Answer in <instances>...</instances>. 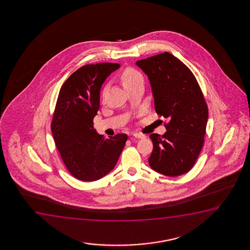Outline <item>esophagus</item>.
<instances>
[{
	"label": "esophagus",
	"mask_w": 250,
	"mask_h": 250,
	"mask_svg": "<svg viewBox=\"0 0 250 250\" xmlns=\"http://www.w3.org/2000/svg\"><path fill=\"white\" fill-rule=\"evenodd\" d=\"M132 136H133L134 137H136V138H139V139L145 138V135H144V134L137 133V132L132 133Z\"/></svg>",
	"instance_id": "obj_1"
}]
</instances>
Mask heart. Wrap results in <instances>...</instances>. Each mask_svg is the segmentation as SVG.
I'll return each instance as SVG.
<instances>
[{
  "label": "heart",
  "instance_id": "1",
  "mask_svg": "<svg viewBox=\"0 0 250 250\" xmlns=\"http://www.w3.org/2000/svg\"><path fill=\"white\" fill-rule=\"evenodd\" d=\"M139 79H143L142 75L136 70L131 68L126 69L121 76V81H122L124 87L129 85L130 83L136 82Z\"/></svg>",
  "mask_w": 250,
  "mask_h": 250
}]
</instances>
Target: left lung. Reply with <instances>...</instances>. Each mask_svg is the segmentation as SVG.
Returning a JSON list of instances; mask_svg holds the SVG:
<instances>
[{
  "instance_id": "left-lung-1",
  "label": "left lung",
  "mask_w": 250,
  "mask_h": 250,
  "mask_svg": "<svg viewBox=\"0 0 250 250\" xmlns=\"http://www.w3.org/2000/svg\"><path fill=\"white\" fill-rule=\"evenodd\" d=\"M136 65L147 75L158 114L167 119L164 135L151 134L148 163L159 173L178 177L188 172L202 150L208 111L191 71L168 52L140 60Z\"/></svg>"
}]
</instances>
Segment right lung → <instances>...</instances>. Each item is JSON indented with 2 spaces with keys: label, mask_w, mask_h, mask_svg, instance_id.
I'll use <instances>...</instances> for the list:
<instances>
[{
  "label": "right lung",
  "mask_w": 250,
  "mask_h": 250,
  "mask_svg": "<svg viewBox=\"0 0 250 250\" xmlns=\"http://www.w3.org/2000/svg\"><path fill=\"white\" fill-rule=\"evenodd\" d=\"M120 67L117 63L83 65L59 93L52 133L67 170L81 181H96L108 174L125 145L126 134L105 138L93 126L103 83Z\"/></svg>",
  "instance_id": "1"
}]
</instances>
